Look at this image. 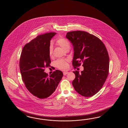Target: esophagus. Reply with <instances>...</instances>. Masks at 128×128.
Returning <instances> with one entry per match:
<instances>
[{"label": "esophagus", "instance_id": "obj_1", "mask_svg": "<svg viewBox=\"0 0 128 128\" xmlns=\"http://www.w3.org/2000/svg\"><path fill=\"white\" fill-rule=\"evenodd\" d=\"M68 72H64L63 73V74H64V76H65V75H66L67 74H68Z\"/></svg>", "mask_w": 128, "mask_h": 128}]
</instances>
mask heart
<instances>
[{"label":"heart","instance_id":"heart-1","mask_svg":"<svg viewBox=\"0 0 128 128\" xmlns=\"http://www.w3.org/2000/svg\"><path fill=\"white\" fill-rule=\"evenodd\" d=\"M56 43L64 51L70 48V44L69 42L64 38L60 37L58 38L56 41ZM53 52V46L52 44H50L49 48V55L52 57ZM68 60H67L60 59L57 60L55 62L56 66L59 69L62 70H66L68 67Z\"/></svg>","mask_w":128,"mask_h":128}]
</instances>
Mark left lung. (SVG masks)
I'll return each mask as SVG.
<instances>
[{
  "label": "left lung",
  "mask_w": 128,
  "mask_h": 128,
  "mask_svg": "<svg viewBox=\"0 0 128 128\" xmlns=\"http://www.w3.org/2000/svg\"><path fill=\"white\" fill-rule=\"evenodd\" d=\"M66 38L73 46L74 67H79L81 63L84 67L81 73L73 71L76 78L72 84L80 95L92 96L102 88L108 74L109 58L106 48L100 39L86 32H68Z\"/></svg>",
  "instance_id": "obj_1"
}]
</instances>
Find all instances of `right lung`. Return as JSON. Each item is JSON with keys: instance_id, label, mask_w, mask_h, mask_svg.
<instances>
[{"instance_id": "1", "label": "right lung", "mask_w": 128, "mask_h": 128, "mask_svg": "<svg viewBox=\"0 0 128 128\" xmlns=\"http://www.w3.org/2000/svg\"><path fill=\"white\" fill-rule=\"evenodd\" d=\"M55 34L50 32L38 36L26 44L20 60V71L26 87L33 95L42 99L54 92L63 76L59 70L49 76L44 72V68L50 66L49 46Z\"/></svg>"}]
</instances>
